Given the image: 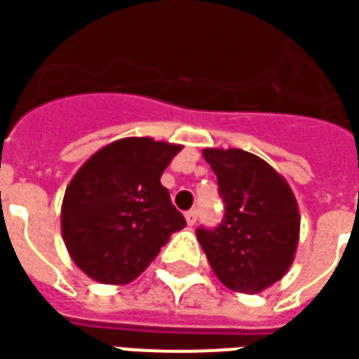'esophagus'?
<instances>
[{
  "mask_svg": "<svg viewBox=\"0 0 359 359\" xmlns=\"http://www.w3.org/2000/svg\"><path fill=\"white\" fill-rule=\"evenodd\" d=\"M184 218H187V224H189V226H194V224H196V220H198V212L189 210L187 214H184Z\"/></svg>",
  "mask_w": 359,
  "mask_h": 359,
  "instance_id": "esophagus-1",
  "label": "esophagus"
}]
</instances>
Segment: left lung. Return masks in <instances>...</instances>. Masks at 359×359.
Listing matches in <instances>:
<instances>
[{
    "mask_svg": "<svg viewBox=\"0 0 359 359\" xmlns=\"http://www.w3.org/2000/svg\"><path fill=\"white\" fill-rule=\"evenodd\" d=\"M218 177L226 214L218 228H198L212 271L228 289L265 291L289 271L301 216L291 187L269 163L243 149H204Z\"/></svg>",
    "mask_w": 359,
    "mask_h": 359,
    "instance_id": "1",
    "label": "left lung"
}]
</instances>
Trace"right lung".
<instances>
[{"instance_id": "obj_1", "label": "right lung", "mask_w": 359, "mask_h": 359, "mask_svg": "<svg viewBox=\"0 0 359 359\" xmlns=\"http://www.w3.org/2000/svg\"><path fill=\"white\" fill-rule=\"evenodd\" d=\"M180 145L123 137L96 151L65 192L60 230L72 262L90 279L126 285L187 222L161 184Z\"/></svg>"}]
</instances>
